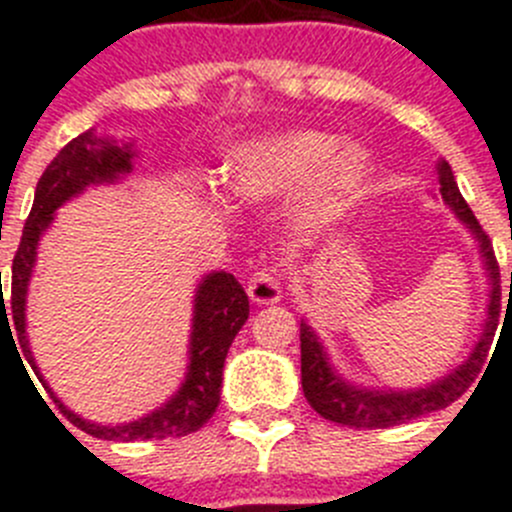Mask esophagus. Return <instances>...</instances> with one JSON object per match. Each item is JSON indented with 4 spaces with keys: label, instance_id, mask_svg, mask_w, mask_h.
Instances as JSON below:
<instances>
[{
    "label": "esophagus",
    "instance_id": "esophagus-1",
    "mask_svg": "<svg viewBox=\"0 0 512 512\" xmlns=\"http://www.w3.org/2000/svg\"><path fill=\"white\" fill-rule=\"evenodd\" d=\"M247 293H250L252 301L257 306H267V303H278L280 296H283V288H280V278L270 270H260L250 278V285H247Z\"/></svg>",
    "mask_w": 512,
    "mask_h": 512
}]
</instances>
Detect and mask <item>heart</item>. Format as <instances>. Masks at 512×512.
Instances as JSON below:
<instances>
[{
	"mask_svg": "<svg viewBox=\"0 0 512 512\" xmlns=\"http://www.w3.org/2000/svg\"><path fill=\"white\" fill-rule=\"evenodd\" d=\"M339 137L319 130H288L242 142L224 168L234 199L267 206L301 191L296 222L316 234L347 216L367 181V158L357 147L339 153Z\"/></svg>",
	"mask_w": 512,
	"mask_h": 512,
	"instance_id": "heart-1",
	"label": "heart"
}]
</instances>
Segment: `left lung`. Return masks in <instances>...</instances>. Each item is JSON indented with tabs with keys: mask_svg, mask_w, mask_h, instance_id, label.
I'll use <instances>...</instances> for the list:
<instances>
[{
	"mask_svg": "<svg viewBox=\"0 0 512 512\" xmlns=\"http://www.w3.org/2000/svg\"><path fill=\"white\" fill-rule=\"evenodd\" d=\"M439 193L441 199L451 206V211L467 224L469 232L474 234L480 255L485 260L487 280H490V303H487V319L482 329L480 342L474 344L472 354L464 359V365L451 370L441 380L431 382L426 388L418 390H367L349 385L336 375L334 367L329 365L319 336L313 334L311 326L301 321V385L303 395L311 403V408L326 421L342 423L349 428H390L398 423H408L413 418H421L426 413H434L451 405L459 395L467 393L474 382L477 372L485 365L487 352H490L492 336L497 329V316H500V265L495 260V250L487 237L485 229L480 227L477 216L467 206V201L459 193L451 165L446 160L439 163ZM512 285V275H510ZM512 290V288H510Z\"/></svg>",
	"mask_w": 512,
	"mask_h": 512,
	"instance_id": "8db88e82",
	"label": "left lung"
}]
</instances>
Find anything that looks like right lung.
I'll list each match as a JSON object with an SVG mask.
<instances>
[{
    "label": "right lung",
    "mask_w": 512,
    "mask_h": 512,
    "mask_svg": "<svg viewBox=\"0 0 512 512\" xmlns=\"http://www.w3.org/2000/svg\"><path fill=\"white\" fill-rule=\"evenodd\" d=\"M132 158H135V153H132L130 145L117 147L109 140H99L89 130L84 135L73 137L61 153L50 160V165L40 176L38 188H35L32 211L27 216L25 229H22L15 260H12V301H9V308H4L2 293V334L9 331V336H12L9 324L15 326L17 342H20L27 362H30L38 380L43 382V388L50 395H53V390L48 388V382L43 380L35 359H32L25 329L27 285H30L32 267H35V257H38V242L45 229L50 227V222H53V214L58 206L78 196L86 186L114 183L119 176H127L132 170ZM7 312L10 313L9 317L6 316ZM247 316H250V301H247L245 288L237 283V278L229 273L206 275L199 283L196 298H193L191 347H188L191 357H188L186 380L168 403L160 405L158 411L147 413L140 421L122 423V426H99V423L84 421L81 416L68 411L66 405L53 395L55 403L73 426L91 434L94 439L153 441L193 434L214 416L216 405H219V390H222L224 359H227L237 331L245 326Z\"/></svg>",
    "instance_id": "add662e5"
}]
</instances>
